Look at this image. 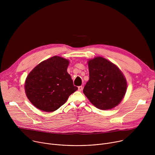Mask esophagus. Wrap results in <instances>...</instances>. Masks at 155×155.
<instances>
[{
    "label": "esophagus",
    "instance_id": "1",
    "mask_svg": "<svg viewBox=\"0 0 155 155\" xmlns=\"http://www.w3.org/2000/svg\"><path fill=\"white\" fill-rule=\"evenodd\" d=\"M78 91H82V90H83V87H82V86H78Z\"/></svg>",
    "mask_w": 155,
    "mask_h": 155
}]
</instances>
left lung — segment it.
<instances>
[{"label": "left lung", "mask_w": 155, "mask_h": 155, "mask_svg": "<svg viewBox=\"0 0 155 155\" xmlns=\"http://www.w3.org/2000/svg\"><path fill=\"white\" fill-rule=\"evenodd\" d=\"M90 79L83 93L101 110L111 109L120 104L127 88L126 80L117 65L102 57L88 62Z\"/></svg>", "instance_id": "8db88e82"}]
</instances>
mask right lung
Wrapping results in <instances>:
<instances>
[{"label":"right lung","instance_id":"1","mask_svg":"<svg viewBox=\"0 0 155 155\" xmlns=\"http://www.w3.org/2000/svg\"><path fill=\"white\" fill-rule=\"evenodd\" d=\"M69 63L67 59L53 56L40 63L28 75L26 94L36 108L55 111L78 90L67 72Z\"/></svg>","mask_w":155,"mask_h":155}]
</instances>
